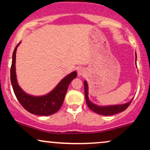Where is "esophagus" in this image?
Wrapping results in <instances>:
<instances>
[{"instance_id":"1","label":"esophagus","mask_w":150,"mask_h":150,"mask_svg":"<svg viewBox=\"0 0 150 150\" xmlns=\"http://www.w3.org/2000/svg\"><path fill=\"white\" fill-rule=\"evenodd\" d=\"M77 73H78V75H80V76H82V75H85V70L84 69V68H79L78 70H77Z\"/></svg>"}]
</instances>
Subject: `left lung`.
I'll return each instance as SVG.
<instances>
[{
	"mask_svg": "<svg viewBox=\"0 0 150 150\" xmlns=\"http://www.w3.org/2000/svg\"><path fill=\"white\" fill-rule=\"evenodd\" d=\"M137 57V56H136ZM84 85H85V99L87 102V106L94 112L98 113V114L103 115V116H111V115L116 114L121 111H125L127 108L128 107L129 105L132 102V100L126 104H121V105H114V106H99L97 105H95L91 102L89 100L88 98V86L86 81L84 82Z\"/></svg>",
	"mask_w": 150,
	"mask_h": 150,
	"instance_id": "1",
	"label": "left lung"
}]
</instances>
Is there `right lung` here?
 <instances>
[{
  "instance_id": "1",
  "label": "right lung",
  "mask_w": 150,
  "mask_h": 150,
  "mask_svg": "<svg viewBox=\"0 0 150 150\" xmlns=\"http://www.w3.org/2000/svg\"><path fill=\"white\" fill-rule=\"evenodd\" d=\"M19 43L13 53V61L10 68V81L17 99L25 109L38 116H49L56 113L61 107L68 87L71 81L77 77L73 72L62 80L53 91L42 97H34L26 94L18 85L15 74V56Z\"/></svg>"
}]
</instances>
